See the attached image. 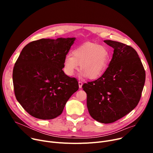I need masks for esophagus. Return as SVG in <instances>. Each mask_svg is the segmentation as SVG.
<instances>
[{"mask_svg":"<svg viewBox=\"0 0 153 153\" xmlns=\"http://www.w3.org/2000/svg\"><path fill=\"white\" fill-rule=\"evenodd\" d=\"M78 83H79V87L80 89H81V88H82V86L83 83H82V82H81V81H79Z\"/></svg>","mask_w":153,"mask_h":153,"instance_id":"obj_1","label":"esophagus"}]
</instances>
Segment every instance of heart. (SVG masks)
<instances>
[{
  "mask_svg": "<svg viewBox=\"0 0 153 153\" xmlns=\"http://www.w3.org/2000/svg\"><path fill=\"white\" fill-rule=\"evenodd\" d=\"M110 61V55L106 46L86 43L76 48L72 54L65 56L64 68L68 75L72 76L81 65L82 76L95 79L106 71Z\"/></svg>",
  "mask_w": 153,
  "mask_h": 153,
  "instance_id": "b5f03b06",
  "label": "heart"
}]
</instances>
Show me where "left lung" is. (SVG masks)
Wrapping results in <instances>:
<instances>
[{"mask_svg":"<svg viewBox=\"0 0 153 153\" xmlns=\"http://www.w3.org/2000/svg\"><path fill=\"white\" fill-rule=\"evenodd\" d=\"M104 42L114 49L109 66L100 77L82 87L87 94L90 115L99 122L110 123L137 106L146 74L134 48L111 40Z\"/></svg>","mask_w":153,"mask_h":153,"instance_id":"8db88e82","label":"left lung"}]
</instances>
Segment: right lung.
Returning <instances> with one entry per match:
<instances>
[{
  "label": "right lung",
  "mask_w": 153,
  "mask_h": 153,
  "mask_svg": "<svg viewBox=\"0 0 153 153\" xmlns=\"http://www.w3.org/2000/svg\"><path fill=\"white\" fill-rule=\"evenodd\" d=\"M75 38L40 39L23 48L13 69L15 97L32 117L51 120L60 115L79 89L75 77L62 71Z\"/></svg>",
  "instance_id": "1"
}]
</instances>
